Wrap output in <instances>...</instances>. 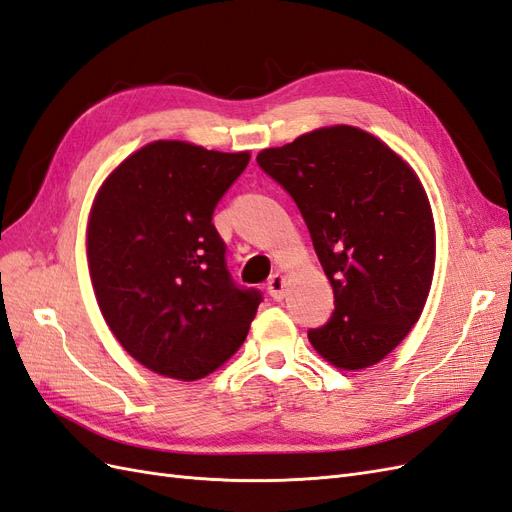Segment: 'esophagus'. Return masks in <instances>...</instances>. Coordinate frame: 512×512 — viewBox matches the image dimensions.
<instances>
[{
    "mask_svg": "<svg viewBox=\"0 0 512 512\" xmlns=\"http://www.w3.org/2000/svg\"><path fill=\"white\" fill-rule=\"evenodd\" d=\"M267 289H269V295L276 299V302H280V299H284V295H286V278L282 276V273H276V276L269 280Z\"/></svg>",
    "mask_w": 512,
    "mask_h": 512,
    "instance_id": "34e87169",
    "label": "esophagus"
}]
</instances>
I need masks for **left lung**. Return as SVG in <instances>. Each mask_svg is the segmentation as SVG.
Instances as JSON below:
<instances>
[{
	"mask_svg": "<svg viewBox=\"0 0 512 512\" xmlns=\"http://www.w3.org/2000/svg\"><path fill=\"white\" fill-rule=\"evenodd\" d=\"M256 160L295 199L332 284V319L308 332L310 343L345 371L380 363L419 321L434 276V217L415 169L343 123Z\"/></svg>",
	"mask_w": 512,
	"mask_h": 512,
	"instance_id": "1",
	"label": "left lung"
}]
</instances>
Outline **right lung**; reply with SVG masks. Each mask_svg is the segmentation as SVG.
I'll return each instance as SVG.
<instances>
[{"instance_id":"1","label":"right lung","mask_w":512,"mask_h":512,"mask_svg":"<svg viewBox=\"0 0 512 512\" xmlns=\"http://www.w3.org/2000/svg\"><path fill=\"white\" fill-rule=\"evenodd\" d=\"M249 152L152 141L108 173L86 223V263L110 332L136 363L193 382L243 345L260 293L236 289L213 210Z\"/></svg>"}]
</instances>
